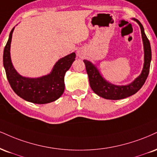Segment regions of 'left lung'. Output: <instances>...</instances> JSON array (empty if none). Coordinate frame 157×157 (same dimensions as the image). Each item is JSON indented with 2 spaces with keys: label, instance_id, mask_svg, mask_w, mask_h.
I'll list each match as a JSON object with an SVG mask.
<instances>
[{
  "label": "left lung",
  "instance_id": "left-lung-1",
  "mask_svg": "<svg viewBox=\"0 0 157 157\" xmlns=\"http://www.w3.org/2000/svg\"><path fill=\"white\" fill-rule=\"evenodd\" d=\"M134 20L139 24L140 27L143 46H144V65H143L142 73L132 83L127 86H115L109 83L100 75L95 66L88 60H83L86 65L87 74L88 75L90 88L98 96L106 99L118 100L133 95L142 88L148 77L150 70L151 60V49L150 42L145 35L144 28L140 22L136 19Z\"/></svg>",
  "mask_w": 157,
  "mask_h": 157
}]
</instances>
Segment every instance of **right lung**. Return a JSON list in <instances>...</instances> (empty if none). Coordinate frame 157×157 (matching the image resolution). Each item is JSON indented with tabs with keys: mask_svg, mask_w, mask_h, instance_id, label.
Instances as JSON below:
<instances>
[{
	"mask_svg": "<svg viewBox=\"0 0 157 157\" xmlns=\"http://www.w3.org/2000/svg\"><path fill=\"white\" fill-rule=\"evenodd\" d=\"M14 29L13 28L10 32L3 50V67L11 87L17 95L30 102L48 104L56 101L63 93L65 73L71 67L76 55L72 52L60 58L55 64L52 72L46 76L39 78L22 77L14 69L10 57V46Z\"/></svg>",
	"mask_w": 157,
	"mask_h": 157,
	"instance_id": "1",
	"label": "right lung"
}]
</instances>
